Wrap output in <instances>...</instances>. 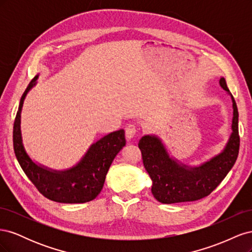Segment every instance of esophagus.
<instances>
[{
    "instance_id": "1",
    "label": "esophagus",
    "mask_w": 252,
    "mask_h": 252,
    "mask_svg": "<svg viewBox=\"0 0 252 252\" xmlns=\"http://www.w3.org/2000/svg\"><path fill=\"white\" fill-rule=\"evenodd\" d=\"M125 132H126V138L127 140H131L133 136L136 133V126L132 125V124H129L126 128H125Z\"/></svg>"
}]
</instances>
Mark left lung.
I'll use <instances>...</instances> for the list:
<instances>
[{
  "instance_id": "left-lung-1",
  "label": "left lung",
  "mask_w": 252,
  "mask_h": 252,
  "mask_svg": "<svg viewBox=\"0 0 252 252\" xmlns=\"http://www.w3.org/2000/svg\"><path fill=\"white\" fill-rule=\"evenodd\" d=\"M220 85L231 96L232 132L220 154L200 166H189L170 157L162 140L146 134L139 141L143 164L152 181L151 192L163 204L192 202L209 195L233 167L239 155V112L224 78Z\"/></svg>"
}]
</instances>
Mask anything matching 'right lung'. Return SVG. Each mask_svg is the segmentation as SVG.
<instances>
[{
	"label": "right lung",
	"instance_id": "right-lung-1",
	"mask_svg": "<svg viewBox=\"0 0 252 252\" xmlns=\"http://www.w3.org/2000/svg\"><path fill=\"white\" fill-rule=\"evenodd\" d=\"M39 74L23 94L13 124V149L23 171L47 199L58 203L77 204L93 201L101 192L113 158L126 145L125 131L120 129L91 144L81 161L65 170H55L36 164L23 144L21 112L29 90L35 86Z\"/></svg>",
	"mask_w": 252,
	"mask_h": 252
}]
</instances>
